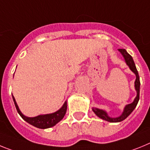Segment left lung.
Returning <instances> with one entry per match:
<instances>
[{
    "label": "left lung",
    "mask_w": 150,
    "mask_h": 150,
    "mask_svg": "<svg viewBox=\"0 0 150 150\" xmlns=\"http://www.w3.org/2000/svg\"><path fill=\"white\" fill-rule=\"evenodd\" d=\"M118 51L122 53V55L123 56L124 59L125 60L126 64L129 66L130 69L136 75V80H135L134 82V88L135 90L137 91V97H135L134 100L131 103L127 104L126 105L125 109H124V111L122 112V114L119 117H117V118H111L108 115L107 112L106 111H104L103 109H97V108H92V110L93 111V112L97 115L99 118H102L103 120L107 121L109 122H122V121L125 120L126 118H127L133 111L134 109L136 108L137 105L138 103V101H139V99H140V77L138 75V71L137 70L136 66H135V63L134 62V59H133L132 57L130 55L129 53L126 51L125 49H118Z\"/></svg>",
    "instance_id": "8db88e82"
}]
</instances>
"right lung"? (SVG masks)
Instances as JSON below:
<instances>
[{"label":"right lung","instance_id":"obj_1","mask_svg":"<svg viewBox=\"0 0 150 150\" xmlns=\"http://www.w3.org/2000/svg\"><path fill=\"white\" fill-rule=\"evenodd\" d=\"M13 100L16 110H17L18 113L20 115V116L30 125H32L38 128H41V129H46V128H49V127L56 125L58 122H60L63 118L66 115V110H67V101H66L62 107L55 112L50 113V114L40 115L36 117H27L21 112L13 96Z\"/></svg>","mask_w":150,"mask_h":150}]
</instances>
